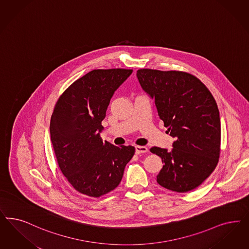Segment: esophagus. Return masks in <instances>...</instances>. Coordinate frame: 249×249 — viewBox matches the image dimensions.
<instances>
[{"instance_id":"1","label":"esophagus","mask_w":249,"mask_h":249,"mask_svg":"<svg viewBox=\"0 0 249 249\" xmlns=\"http://www.w3.org/2000/svg\"><path fill=\"white\" fill-rule=\"evenodd\" d=\"M147 147L143 145H137L136 146V154H143L147 152Z\"/></svg>"}]
</instances>
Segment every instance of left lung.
Masks as SVG:
<instances>
[{
    "instance_id": "left-lung-1",
    "label": "left lung",
    "mask_w": 249,
    "mask_h": 249,
    "mask_svg": "<svg viewBox=\"0 0 249 249\" xmlns=\"http://www.w3.org/2000/svg\"><path fill=\"white\" fill-rule=\"evenodd\" d=\"M137 76L155 101L164 126L175 138L170 151L150 148L164 164L157 181L173 192H190L212 174L218 163L221 123L216 102L201 80L189 73L143 69Z\"/></svg>"
}]
</instances>
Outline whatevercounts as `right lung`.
<instances>
[{"instance_id": "add662e5", "label": "right lung", "mask_w": 249, "mask_h": 249, "mask_svg": "<svg viewBox=\"0 0 249 249\" xmlns=\"http://www.w3.org/2000/svg\"><path fill=\"white\" fill-rule=\"evenodd\" d=\"M132 72L93 70L74 81L55 105L49 130L56 160L82 194L97 198L114 190L135 154L132 145L115 146L100 137L112 95Z\"/></svg>"}]
</instances>
